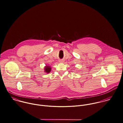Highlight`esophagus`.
I'll list each match as a JSON object with an SVG mask.
<instances>
[{
  "instance_id": "1",
  "label": "esophagus",
  "mask_w": 123,
  "mask_h": 123,
  "mask_svg": "<svg viewBox=\"0 0 123 123\" xmlns=\"http://www.w3.org/2000/svg\"><path fill=\"white\" fill-rule=\"evenodd\" d=\"M59 62L62 63H63V62H64V61H63V60H60V61H59Z\"/></svg>"
}]
</instances>
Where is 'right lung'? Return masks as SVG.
Masks as SVG:
<instances>
[{
    "label": "right lung",
    "instance_id": "add662e5",
    "mask_svg": "<svg viewBox=\"0 0 123 123\" xmlns=\"http://www.w3.org/2000/svg\"><path fill=\"white\" fill-rule=\"evenodd\" d=\"M44 68H44V70H45V72L46 73H50L51 68L49 66H46Z\"/></svg>",
    "mask_w": 123,
    "mask_h": 123
}]
</instances>
